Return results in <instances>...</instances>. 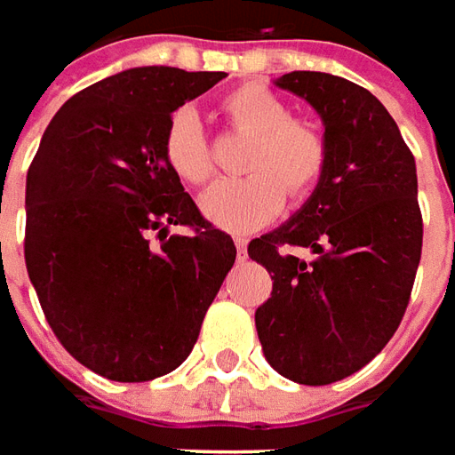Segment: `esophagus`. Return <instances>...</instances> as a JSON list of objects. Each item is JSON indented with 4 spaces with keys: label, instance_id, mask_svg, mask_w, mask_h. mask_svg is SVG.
<instances>
[{
    "label": "esophagus",
    "instance_id": "34e87169",
    "mask_svg": "<svg viewBox=\"0 0 455 455\" xmlns=\"http://www.w3.org/2000/svg\"><path fill=\"white\" fill-rule=\"evenodd\" d=\"M235 247H237V252H240V257H244V254H247V237H243V235H237V237H235Z\"/></svg>",
    "mask_w": 455,
    "mask_h": 455
}]
</instances>
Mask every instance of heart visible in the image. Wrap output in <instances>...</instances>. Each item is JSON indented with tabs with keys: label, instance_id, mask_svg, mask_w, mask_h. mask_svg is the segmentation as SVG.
<instances>
[{
	"label": "heart",
	"instance_id": "1",
	"mask_svg": "<svg viewBox=\"0 0 455 455\" xmlns=\"http://www.w3.org/2000/svg\"><path fill=\"white\" fill-rule=\"evenodd\" d=\"M225 115L237 127L252 132L243 179H222L203 193V215L228 233H252L272 222L284 208L286 191L304 196L321 179L325 166V144L321 134L289 115L282 100L262 85H243L222 100ZM164 156L169 169L186 183L211 179V149L203 124L193 109H179L171 119Z\"/></svg>",
	"mask_w": 455,
	"mask_h": 455
}]
</instances>
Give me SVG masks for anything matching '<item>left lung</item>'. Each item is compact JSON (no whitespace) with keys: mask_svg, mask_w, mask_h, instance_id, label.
I'll return each mask as SVG.
<instances>
[{"mask_svg":"<svg viewBox=\"0 0 455 455\" xmlns=\"http://www.w3.org/2000/svg\"><path fill=\"white\" fill-rule=\"evenodd\" d=\"M276 88L323 122L325 166L314 193L247 254L274 274L254 323L267 363L299 385H331L395 336L421 259L417 164L385 105L331 73L294 70ZM304 246L311 260L296 258Z\"/></svg>","mask_w":455,"mask_h":455,"instance_id":"1","label":"left lung"}]
</instances>
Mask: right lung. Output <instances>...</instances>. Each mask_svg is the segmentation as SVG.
<instances>
[{
    "label": "right lung",
    "instance_id": "add662e5",
    "mask_svg": "<svg viewBox=\"0 0 455 455\" xmlns=\"http://www.w3.org/2000/svg\"><path fill=\"white\" fill-rule=\"evenodd\" d=\"M222 78L144 66L100 80L58 109L28 169V279L68 353L115 382L181 365L233 269V237L164 156L171 115Z\"/></svg>",
    "mask_w": 455,
    "mask_h": 455
}]
</instances>
